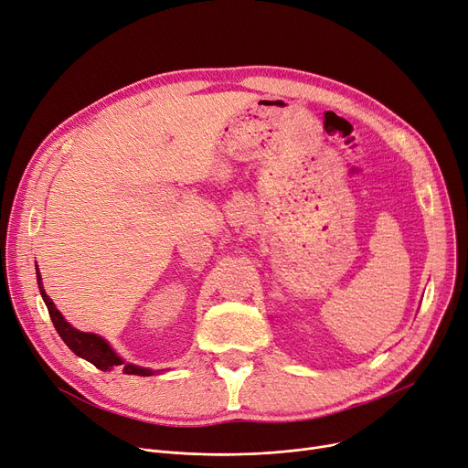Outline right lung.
I'll use <instances>...</instances> for the list:
<instances>
[{
    "label": "right lung",
    "mask_w": 468,
    "mask_h": 468,
    "mask_svg": "<svg viewBox=\"0 0 468 468\" xmlns=\"http://www.w3.org/2000/svg\"><path fill=\"white\" fill-rule=\"evenodd\" d=\"M36 275H37V286H39V292H41V298L47 305L48 314H51V321H53L58 335L62 337V341L73 353H76L81 358H85V360H89L90 364H94L98 367V370H102V372H110V370H113V367H119V370H122V374H129V376L150 378V376L155 374L154 370H150V367L127 364L110 347V343L106 339H102L101 335L89 334V332H80V330L73 328L69 323H66V318L55 307L53 300L47 296L37 265H36Z\"/></svg>",
    "instance_id": "right-lung-1"
}]
</instances>
